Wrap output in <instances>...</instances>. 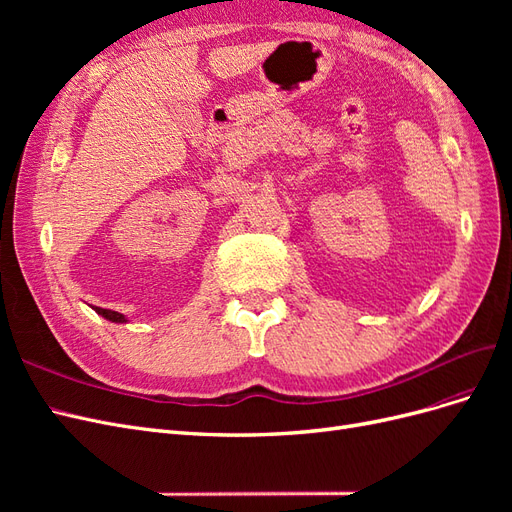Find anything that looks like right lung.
I'll list each match as a JSON object with an SVG mask.
<instances>
[{"instance_id":"1","label":"right lung","mask_w":512,"mask_h":512,"mask_svg":"<svg viewBox=\"0 0 512 512\" xmlns=\"http://www.w3.org/2000/svg\"><path fill=\"white\" fill-rule=\"evenodd\" d=\"M96 312L102 316V318H106V320H111V322H117V324H123V322H128V318L123 316V314H119V312H113V309H102V307H94Z\"/></svg>"}]
</instances>
